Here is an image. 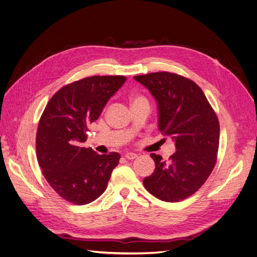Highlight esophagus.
<instances>
[{
  "mask_svg": "<svg viewBox=\"0 0 257 257\" xmlns=\"http://www.w3.org/2000/svg\"><path fill=\"white\" fill-rule=\"evenodd\" d=\"M124 157H125L126 160H135L137 158V154L133 153V152H127L124 154Z\"/></svg>",
  "mask_w": 257,
  "mask_h": 257,
  "instance_id": "1",
  "label": "esophagus"
}]
</instances>
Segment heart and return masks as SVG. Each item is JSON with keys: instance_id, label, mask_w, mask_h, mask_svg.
Listing matches in <instances>:
<instances>
[{"instance_id": "heart-1", "label": "heart", "mask_w": 257, "mask_h": 257, "mask_svg": "<svg viewBox=\"0 0 257 257\" xmlns=\"http://www.w3.org/2000/svg\"><path fill=\"white\" fill-rule=\"evenodd\" d=\"M141 100H146L143 96H139V95H133L131 97V102H132V104H134V103H137V102H141Z\"/></svg>"}]
</instances>
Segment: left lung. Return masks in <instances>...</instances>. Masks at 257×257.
<instances>
[{
    "label": "left lung",
    "instance_id": "1",
    "mask_svg": "<svg viewBox=\"0 0 257 257\" xmlns=\"http://www.w3.org/2000/svg\"><path fill=\"white\" fill-rule=\"evenodd\" d=\"M134 79L157 100L159 130L172 137L177 149L168 162L151 154L155 169L144 179L145 188L168 203L188 198L206 182L215 165L219 120L203 90L185 77L159 72Z\"/></svg>",
    "mask_w": 257,
    "mask_h": 257
}]
</instances>
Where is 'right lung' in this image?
<instances>
[{
    "label": "right lung",
    "mask_w": 257,
    "mask_h": 257,
    "mask_svg": "<svg viewBox=\"0 0 257 257\" xmlns=\"http://www.w3.org/2000/svg\"><path fill=\"white\" fill-rule=\"evenodd\" d=\"M124 76H92L61 88L38 123L36 157L51 188L65 200L85 205L105 192L120 154L82 147L89 124L98 119Z\"/></svg>",
    "instance_id": "obj_1"
}]
</instances>
